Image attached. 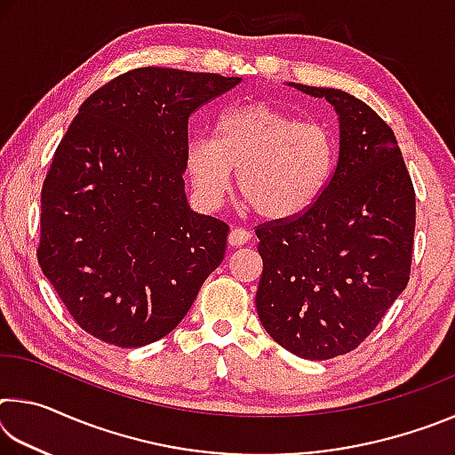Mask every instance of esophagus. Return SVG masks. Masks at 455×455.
Returning a JSON list of instances; mask_svg holds the SVG:
<instances>
[{
    "instance_id": "1",
    "label": "esophagus",
    "mask_w": 455,
    "mask_h": 455,
    "mask_svg": "<svg viewBox=\"0 0 455 455\" xmlns=\"http://www.w3.org/2000/svg\"><path fill=\"white\" fill-rule=\"evenodd\" d=\"M251 241V233L246 228H233L228 235V244L230 246H243Z\"/></svg>"
}]
</instances>
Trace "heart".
I'll use <instances>...</instances> for the list:
<instances>
[{"instance_id": "heart-1", "label": "heart", "mask_w": 455, "mask_h": 455, "mask_svg": "<svg viewBox=\"0 0 455 455\" xmlns=\"http://www.w3.org/2000/svg\"><path fill=\"white\" fill-rule=\"evenodd\" d=\"M337 144L317 122H301L268 104L230 108L214 126V140L196 136L187 171L198 198L219 206L236 188L259 217L295 219L317 203L333 176Z\"/></svg>"}]
</instances>
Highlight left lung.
<instances>
[{
  "label": "left lung",
  "mask_w": 455,
  "mask_h": 455,
  "mask_svg": "<svg viewBox=\"0 0 455 455\" xmlns=\"http://www.w3.org/2000/svg\"><path fill=\"white\" fill-rule=\"evenodd\" d=\"M291 86L335 106L339 158L309 211L255 227L263 259L255 303L281 347L325 361L357 349L407 287L415 190L394 130L365 102Z\"/></svg>",
  "instance_id": "1"
}]
</instances>
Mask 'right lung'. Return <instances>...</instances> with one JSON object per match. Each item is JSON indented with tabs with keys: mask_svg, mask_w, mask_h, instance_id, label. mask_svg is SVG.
Wrapping results in <instances>:
<instances>
[{
	"mask_svg": "<svg viewBox=\"0 0 455 455\" xmlns=\"http://www.w3.org/2000/svg\"><path fill=\"white\" fill-rule=\"evenodd\" d=\"M241 78L136 68L80 106L42 187L37 260L74 321L144 347L179 325L227 251L228 225L192 212L188 118Z\"/></svg>",
	"mask_w": 455,
	"mask_h": 455,
	"instance_id": "add662e5",
	"label": "right lung"
}]
</instances>
